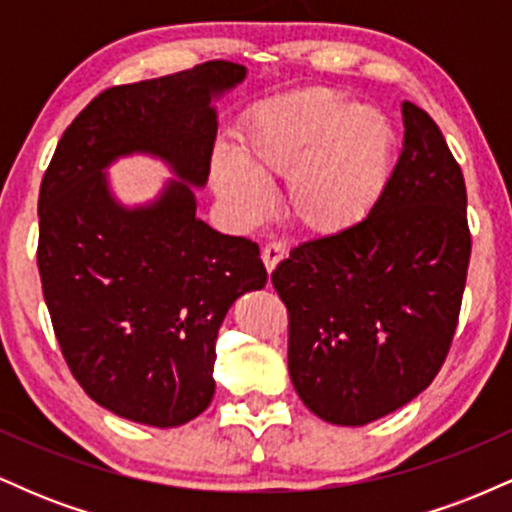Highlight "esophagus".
<instances>
[{"label": "esophagus", "instance_id": "obj_1", "mask_svg": "<svg viewBox=\"0 0 512 512\" xmlns=\"http://www.w3.org/2000/svg\"><path fill=\"white\" fill-rule=\"evenodd\" d=\"M286 255V245L281 243V240H272V243H267L262 248V262L264 267H267V272H274V267L284 260Z\"/></svg>", "mask_w": 512, "mask_h": 512}]
</instances>
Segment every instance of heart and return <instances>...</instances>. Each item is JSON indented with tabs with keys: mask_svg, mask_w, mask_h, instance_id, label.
I'll use <instances>...</instances> for the list:
<instances>
[{
	"mask_svg": "<svg viewBox=\"0 0 512 512\" xmlns=\"http://www.w3.org/2000/svg\"><path fill=\"white\" fill-rule=\"evenodd\" d=\"M392 161L395 129L378 108L303 88L245 117L236 154L211 158V185L240 221L255 223L274 207L267 185L286 180L289 219L310 236H339L380 202Z\"/></svg>",
	"mask_w": 512,
	"mask_h": 512,
	"instance_id": "1",
	"label": "heart"
}]
</instances>
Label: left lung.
I'll return each mask as SVG.
<instances>
[{"label": "left lung", "mask_w": 512, "mask_h": 512, "mask_svg": "<svg viewBox=\"0 0 512 512\" xmlns=\"http://www.w3.org/2000/svg\"><path fill=\"white\" fill-rule=\"evenodd\" d=\"M402 117V154L375 209L272 272L291 383L327 424H370L421 395L460 317L472 252L462 170L426 110L404 101Z\"/></svg>", "instance_id": "1"}]
</instances>
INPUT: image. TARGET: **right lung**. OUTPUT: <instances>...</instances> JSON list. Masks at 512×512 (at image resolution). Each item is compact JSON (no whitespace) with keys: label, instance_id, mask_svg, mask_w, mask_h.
Wrapping results in <instances>:
<instances>
[{"label":"right lung","instance_id":"add662e5","mask_svg":"<svg viewBox=\"0 0 512 512\" xmlns=\"http://www.w3.org/2000/svg\"><path fill=\"white\" fill-rule=\"evenodd\" d=\"M245 74L214 60L108 88L64 129L40 185L38 269L64 361L93 402L137 424L182 426L209 407L223 317L267 284L257 243L197 219L219 127L211 98ZM132 153L176 175L142 208L117 203L104 175Z\"/></svg>","mask_w":512,"mask_h":512}]
</instances>
